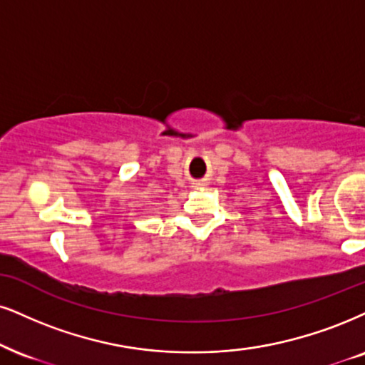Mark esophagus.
<instances>
[{
    "instance_id": "1",
    "label": "esophagus",
    "mask_w": 365,
    "mask_h": 365,
    "mask_svg": "<svg viewBox=\"0 0 365 365\" xmlns=\"http://www.w3.org/2000/svg\"><path fill=\"white\" fill-rule=\"evenodd\" d=\"M205 184H206V182H200V186H205Z\"/></svg>"
}]
</instances>
